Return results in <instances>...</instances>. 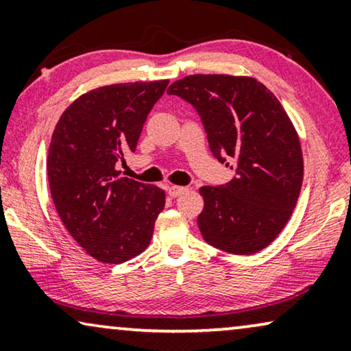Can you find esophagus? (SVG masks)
<instances>
[{
	"instance_id": "esophagus-1",
	"label": "esophagus",
	"mask_w": 351,
	"mask_h": 351,
	"mask_svg": "<svg viewBox=\"0 0 351 351\" xmlns=\"http://www.w3.org/2000/svg\"><path fill=\"white\" fill-rule=\"evenodd\" d=\"M184 192H187V187H184V186H170L169 187L170 197H180L181 194H184Z\"/></svg>"
}]
</instances>
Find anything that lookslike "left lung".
I'll return each mask as SVG.
<instances>
[{
	"instance_id": "left-lung-1",
	"label": "left lung",
	"mask_w": 351,
	"mask_h": 351,
	"mask_svg": "<svg viewBox=\"0 0 351 351\" xmlns=\"http://www.w3.org/2000/svg\"><path fill=\"white\" fill-rule=\"evenodd\" d=\"M167 92L195 108L216 159L237 164L227 184L200 187L202 237L232 254L267 248L293 215L304 178L302 147L285 108L250 76L191 75Z\"/></svg>"
}]
</instances>
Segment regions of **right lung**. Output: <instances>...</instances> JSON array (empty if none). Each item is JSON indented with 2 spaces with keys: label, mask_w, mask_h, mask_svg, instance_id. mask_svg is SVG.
<instances>
[{
  "label": "right lung",
  "mask_w": 351,
  "mask_h": 351,
  "mask_svg": "<svg viewBox=\"0 0 351 351\" xmlns=\"http://www.w3.org/2000/svg\"><path fill=\"white\" fill-rule=\"evenodd\" d=\"M169 81L103 86L63 111L47 154L51 195L63 226L93 259L121 264L151 243L165 192L121 176L143 124Z\"/></svg>",
  "instance_id": "1"
}]
</instances>
